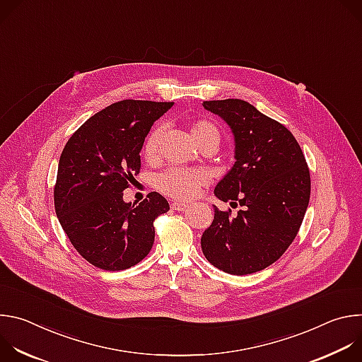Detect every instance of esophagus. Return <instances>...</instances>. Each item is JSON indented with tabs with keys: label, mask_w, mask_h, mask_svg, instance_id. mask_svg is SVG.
Returning a JSON list of instances; mask_svg holds the SVG:
<instances>
[{
	"label": "esophagus",
	"mask_w": 362,
	"mask_h": 362,
	"mask_svg": "<svg viewBox=\"0 0 362 362\" xmlns=\"http://www.w3.org/2000/svg\"><path fill=\"white\" fill-rule=\"evenodd\" d=\"M170 206H172L173 211H177V212H183L187 208L186 203H180V202H173Z\"/></svg>",
	"instance_id": "obj_1"
}]
</instances>
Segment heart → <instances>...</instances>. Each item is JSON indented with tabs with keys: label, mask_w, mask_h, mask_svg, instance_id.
<instances>
[{
	"label": "heart",
	"mask_w": 362,
	"mask_h": 362,
	"mask_svg": "<svg viewBox=\"0 0 362 362\" xmlns=\"http://www.w3.org/2000/svg\"><path fill=\"white\" fill-rule=\"evenodd\" d=\"M190 136L197 146L206 141L215 140L219 143L218 129L206 120H197L190 126ZM162 137V127H154L146 137L143 146V154L146 159H154L159 150V141ZM208 183V173L200 169H169L158 179V189L177 200L193 199L202 186Z\"/></svg>",
	"instance_id": "obj_1"
}]
</instances>
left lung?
<instances>
[{
  "label": "left lung",
  "instance_id": "left-lung-1",
  "mask_svg": "<svg viewBox=\"0 0 362 362\" xmlns=\"http://www.w3.org/2000/svg\"><path fill=\"white\" fill-rule=\"evenodd\" d=\"M232 130L235 165L215 196L242 211L235 218L214 204L215 218L202 235L203 255L232 275L262 271L284 255L303 221L311 177L292 133L239 98L203 101Z\"/></svg>",
  "mask_w": 362,
  "mask_h": 362
}]
</instances>
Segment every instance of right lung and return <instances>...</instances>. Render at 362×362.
<instances>
[{
    "mask_svg": "<svg viewBox=\"0 0 362 362\" xmlns=\"http://www.w3.org/2000/svg\"><path fill=\"white\" fill-rule=\"evenodd\" d=\"M173 101L122 100L90 117L69 139L59 162L54 206L71 245L91 265L123 271L154 242L153 222L170 208L158 192L139 204L123 190L140 170V151L153 123Z\"/></svg>",
    "mask_w": 362,
    "mask_h": 362,
    "instance_id": "add662e5",
    "label": "right lung"
}]
</instances>
